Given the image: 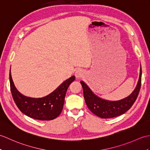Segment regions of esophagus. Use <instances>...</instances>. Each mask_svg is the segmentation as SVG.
Masks as SVG:
<instances>
[{
	"mask_svg": "<svg viewBox=\"0 0 150 150\" xmlns=\"http://www.w3.org/2000/svg\"><path fill=\"white\" fill-rule=\"evenodd\" d=\"M75 76H76V77H77L78 79H81V78L83 77L84 73H83V71H82V70L78 69L77 71L75 72Z\"/></svg>",
	"mask_w": 150,
	"mask_h": 150,
	"instance_id": "esophagus-1",
	"label": "esophagus"
}]
</instances>
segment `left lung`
I'll return each instance as SVG.
<instances>
[{"label": "left lung", "mask_w": 150, "mask_h": 150, "mask_svg": "<svg viewBox=\"0 0 150 150\" xmlns=\"http://www.w3.org/2000/svg\"><path fill=\"white\" fill-rule=\"evenodd\" d=\"M142 68L141 65L139 81L135 90L128 97L119 100L103 99L93 93L88 86L83 81L81 84L83 88L84 100L88 108L95 115L103 119L113 118L126 113L130 109L138 97L141 86Z\"/></svg>", "instance_id": "obj_1"}]
</instances>
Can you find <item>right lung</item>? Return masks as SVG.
<instances>
[{"instance_id":"right-lung-1","label":"right lung","mask_w":150,"mask_h":150,"mask_svg":"<svg viewBox=\"0 0 150 150\" xmlns=\"http://www.w3.org/2000/svg\"><path fill=\"white\" fill-rule=\"evenodd\" d=\"M75 79V76H72L45 97L32 98L24 96L17 90L12 80L11 68L9 71L11 92L17 106L26 115L41 120H53L59 115L63 109L67 90Z\"/></svg>"}]
</instances>
